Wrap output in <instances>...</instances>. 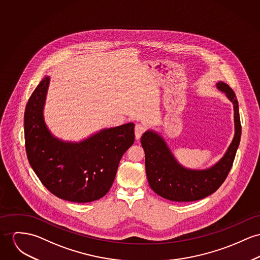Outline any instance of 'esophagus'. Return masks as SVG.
<instances>
[{"instance_id":"obj_1","label":"esophagus","mask_w":260,"mask_h":260,"mask_svg":"<svg viewBox=\"0 0 260 260\" xmlns=\"http://www.w3.org/2000/svg\"><path fill=\"white\" fill-rule=\"evenodd\" d=\"M146 127L144 124H141V123H137L136 124V127H135V135H136V139L137 140H140V137L142 136V134L145 132Z\"/></svg>"}]
</instances>
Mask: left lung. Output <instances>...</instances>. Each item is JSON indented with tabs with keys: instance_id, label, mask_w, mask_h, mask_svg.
<instances>
[{
	"instance_id": "left-lung-1",
	"label": "left lung",
	"mask_w": 260,
	"mask_h": 260,
	"mask_svg": "<svg viewBox=\"0 0 260 260\" xmlns=\"http://www.w3.org/2000/svg\"><path fill=\"white\" fill-rule=\"evenodd\" d=\"M217 87L234 104L236 133L228 151L213 167L205 170L184 168L157 134L148 131L141 137L148 184L157 195L167 200L193 202L206 198L220 188L232 169L241 136L239 103L228 84L219 82Z\"/></svg>"
}]
</instances>
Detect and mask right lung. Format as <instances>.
<instances>
[{
    "mask_svg": "<svg viewBox=\"0 0 260 260\" xmlns=\"http://www.w3.org/2000/svg\"><path fill=\"white\" fill-rule=\"evenodd\" d=\"M48 84L49 77L40 81L25 107L28 162L45 188L60 199L74 203L98 200L112 187L121 156L135 142V124L101 131L79 143L57 140L42 117Z\"/></svg>",
    "mask_w": 260,
    "mask_h": 260,
    "instance_id": "1",
    "label": "right lung"
}]
</instances>
